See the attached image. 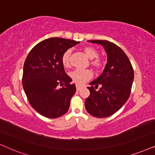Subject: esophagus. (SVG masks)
<instances>
[{"mask_svg": "<svg viewBox=\"0 0 155 155\" xmlns=\"http://www.w3.org/2000/svg\"><path fill=\"white\" fill-rule=\"evenodd\" d=\"M76 90H77V91H80V90L81 89L82 86H79V85H76Z\"/></svg>", "mask_w": 155, "mask_h": 155, "instance_id": "esophagus-1", "label": "esophagus"}]
</instances>
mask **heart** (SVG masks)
I'll use <instances>...</instances> for the list:
<instances>
[{
    "instance_id": "obj_1",
    "label": "heart",
    "mask_w": 155,
    "mask_h": 155,
    "mask_svg": "<svg viewBox=\"0 0 155 155\" xmlns=\"http://www.w3.org/2000/svg\"><path fill=\"white\" fill-rule=\"evenodd\" d=\"M83 50L88 58L91 59L90 65L96 72L102 71L105 67V62L102 59L99 58V52L94 47L87 46ZM61 64L66 69H69L71 66V50L67 49L61 56ZM70 77L74 83L83 84L91 79L93 74L89 69H75L69 73Z\"/></svg>"
}]
</instances>
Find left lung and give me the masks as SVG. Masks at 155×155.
Instances as JSON below:
<instances>
[{
	"label": "left lung",
	"mask_w": 155,
	"mask_h": 155,
	"mask_svg": "<svg viewBox=\"0 0 155 155\" xmlns=\"http://www.w3.org/2000/svg\"><path fill=\"white\" fill-rule=\"evenodd\" d=\"M104 47L108 62L101 75L91 82L90 95L85 107L90 115L106 117L116 113L125 104L131 93L134 70L128 57L120 47L107 40H89ZM98 87L99 89H95Z\"/></svg>",
	"instance_id": "8db88e82"
}]
</instances>
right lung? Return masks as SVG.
<instances>
[{
    "mask_svg": "<svg viewBox=\"0 0 155 155\" xmlns=\"http://www.w3.org/2000/svg\"><path fill=\"white\" fill-rule=\"evenodd\" d=\"M79 43L59 38L46 39L31 49L25 61L22 86L31 106L43 116L56 118L69 110L76 86L64 71L61 56Z\"/></svg>",
    "mask_w": 155,
    "mask_h": 155,
    "instance_id": "right-lung-1",
    "label": "right lung"
}]
</instances>
